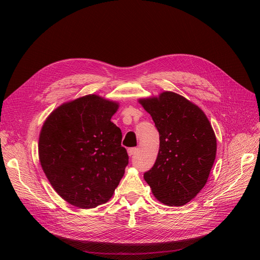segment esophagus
<instances>
[{
    "mask_svg": "<svg viewBox=\"0 0 260 260\" xmlns=\"http://www.w3.org/2000/svg\"><path fill=\"white\" fill-rule=\"evenodd\" d=\"M138 151V148H136V147H131V148H128L127 149V153H128V156H133V155H135L136 154V152Z\"/></svg>",
    "mask_w": 260,
    "mask_h": 260,
    "instance_id": "esophagus-1",
    "label": "esophagus"
}]
</instances>
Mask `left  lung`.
<instances>
[{"label":"left lung","mask_w":260,"mask_h":260,"mask_svg":"<svg viewBox=\"0 0 260 260\" xmlns=\"http://www.w3.org/2000/svg\"><path fill=\"white\" fill-rule=\"evenodd\" d=\"M159 132V153L143 177L155 197L180 207L206 185L216 157V137L201 109L182 95L162 92L140 100Z\"/></svg>","instance_id":"left-lung-1"}]
</instances>
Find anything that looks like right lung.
<instances>
[{
  "mask_svg": "<svg viewBox=\"0 0 260 260\" xmlns=\"http://www.w3.org/2000/svg\"><path fill=\"white\" fill-rule=\"evenodd\" d=\"M117 108L88 94L58 107L41 129V166L56 192L77 208L107 202L124 175L128 155L111 121Z\"/></svg>",
  "mask_w": 260,
  "mask_h": 260,
  "instance_id": "right-lung-1",
  "label": "right lung"
}]
</instances>
